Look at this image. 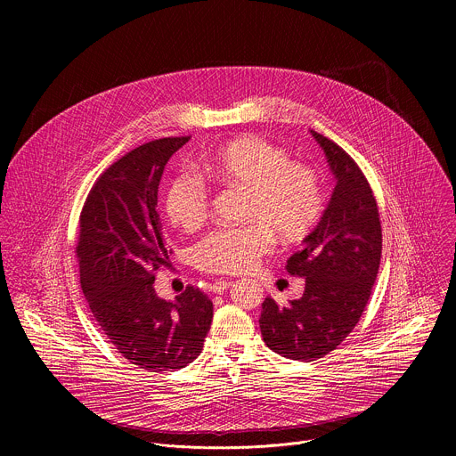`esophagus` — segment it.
Listing matches in <instances>:
<instances>
[{
	"instance_id": "1",
	"label": "esophagus",
	"mask_w": 456,
	"mask_h": 456,
	"mask_svg": "<svg viewBox=\"0 0 456 456\" xmlns=\"http://www.w3.org/2000/svg\"><path fill=\"white\" fill-rule=\"evenodd\" d=\"M231 285H232L231 280H218V281H215V283L211 285V292L222 294V292H225L227 289H231Z\"/></svg>"
}]
</instances>
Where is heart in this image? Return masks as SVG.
Wrapping results in <instances>:
<instances>
[{
  "label": "heart",
  "mask_w": 456,
  "mask_h": 456,
  "mask_svg": "<svg viewBox=\"0 0 456 456\" xmlns=\"http://www.w3.org/2000/svg\"><path fill=\"white\" fill-rule=\"evenodd\" d=\"M216 182L247 191L241 227L211 231L192 247V262L211 274H243L273 247L303 241L324 213L319 173L290 160V153L262 137L234 139L202 160ZM167 220L183 232L197 231L209 216L211 199L206 185L192 175H175L164 189Z\"/></svg>",
  "instance_id": "1"
}]
</instances>
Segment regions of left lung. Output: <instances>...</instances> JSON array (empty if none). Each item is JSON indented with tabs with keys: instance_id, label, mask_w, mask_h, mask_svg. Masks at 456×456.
I'll return each instance as SVG.
<instances>
[{
	"instance_id": "1",
	"label": "left lung",
	"mask_w": 456,
	"mask_h": 456,
	"mask_svg": "<svg viewBox=\"0 0 456 456\" xmlns=\"http://www.w3.org/2000/svg\"><path fill=\"white\" fill-rule=\"evenodd\" d=\"M336 176L332 199L287 273L305 278V292L289 305L265 297L259 329L265 345L294 361H315L336 350L359 322L375 283L382 229L373 191L357 162L334 141L310 132Z\"/></svg>"
}]
</instances>
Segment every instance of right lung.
Instances as JSON below:
<instances>
[{
	"label": "right lung",
	"instance_id": "1",
	"mask_svg": "<svg viewBox=\"0 0 456 456\" xmlns=\"http://www.w3.org/2000/svg\"><path fill=\"white\" fill-rule=\"evenodd\" d=\"M191 137L146 142L113 162L90 189L79 216L81 289L117 352L150 371L185 368L204 348L211 299L194 287L166 301L155 273L171 250L157 215V192L171 155Z\"/></svg>",
	"mask_w": 456,
	"mask_h": 456
}]
</instances>
